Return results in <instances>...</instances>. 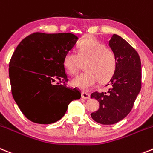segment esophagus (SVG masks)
Segmentation results:
<instances>
[{
  "label": "esophagus",
  "instance_id": "1",
  "mask_svg": "<svg viewBox=\"0 0 153 153\" xmlns=\"http://www.w3.org/2000/svg\"><path fill=\"white\" fill-rule=\"evenodd\" d=\"M82 97L84 99H90V94L87 92H82Z\"/></svg>",
  "mask_w": 153,
  "mask_h": 153
}]
</instances>
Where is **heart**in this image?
<instances>
[{
	"instance_id": "heart-1",
	"label": "heart",
	"mask_w": 153,
	"mask_h": 153,
	"mask_svg": "<svg viewBox=\"0 0 153 153\" xmlns=\"http://www.w3.org/2000/svg\"><path fill=\"white\" fill-rule=\"evenodd\" d=\"M85 64L86 71L71 80V85L82 91L89 90L97 83L112 78L117 69V59L112 49L93 37L78 42L77 54L68 52L64 56L63 65L70 75H75Z\"/></svg>"
}]
</instances>
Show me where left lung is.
<instances>
[{
    "mask_svg": "<svg viewBox=\"0 0 153 153\" xmlns=\"http://www.w3.org/2000/svg\"><path fill=\"white\" fill-rule=\"evenodd\" d=\"M109 46L116 54L117 65L110 80L107 92H94L91 97L98 100V111L91 114L97 123L111 125L126 117L141 90V61L138 53L120 36L114 34Z\"/></svg>",
    "mask_w": 153,
    "mask_h": 153,
    "instance_id": "8db88e82",
    "label": "left lung"
}]
</instances>
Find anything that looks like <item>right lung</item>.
Returning a JSON list of instances; mask_svg holds the SVG:
<instances>
[{
	"instance_id": "add662e5",
	"label": "right lung",
	"mask_w": 153,
	"mask_h": 153,
	"mask_svg": "<svg viewBox=\"0 0 153 153\" xmlns=\"http://www.w3.org/2000/svg\"><path fill=\"white\" fill-rule=\"evenodd\" d=\"M72 33H35L15 49L9 64V77L15 102L34 123L49 124L65 115L71 101L81 92L66 87L64 56L76 44Z\"/></svg>"
}]
</instances>
